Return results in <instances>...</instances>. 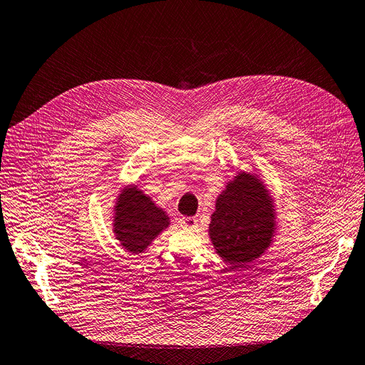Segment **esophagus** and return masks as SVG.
I'll list each match as a JSON object with an SVG mask.
<instances>
[{
  "instance_id": "34e87169",
  "label": "esophagus",
  "mask_w": 365,
  "mask_h": 365,
  "mask_svg": "<svg viewBox=\"0 0 365 365\" xmlns=\"http://www.w3.org/2000/svg\"><path fill=\"white\" fill-rule=\"evenodd\" d=\"M180 223H181V227L188 229V230H193L197 226V218L196 217H182L181 220H180Z\"/></svg>"
}]
</instances>
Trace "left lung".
<instances>
[{"label": "left lung", "mask_w": 365, "mask_h": 365, "mask_svg": "<svg viewBox=\"0 0 365 365\" xmlns=\"http://www.w3.org/2000/svg\"><path fill=\"white\" fill-rule=\"evenodd\" d=\"M274 230L272 200L253 175L241 173L217 199L210 237L229 265L244 267L264 253Z\"/></svg>", "instance_id": "left-lung-1"}]
</instances>
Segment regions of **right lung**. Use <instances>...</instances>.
<instances>
[{
    "instance_id": "obj_1",
    "label": "right lung",
    "mask_w": 365,
    "mask_h": 365,
    "mask_svg": "<svg viewBox=\"0 0 365 365\" xmlns=\"http://www.w3.org/2000/svg\"><path fill=\"white\" fill-rule=\"evenodd\" d=\"M115 233L130 253H140L168 226V215L153 200L132 187L120 196L115 208Z\"/></svg>"
}]
</instances>
